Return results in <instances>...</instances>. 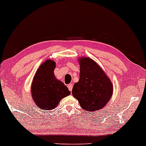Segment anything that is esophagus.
<instances>
[{"instance_id":"34e87169","label":"esophagus","mask_w":146,"mask_h":146,"mask_svg":"<svg viewBox=\"0 0 146 146\" xmlns=\"http://www.w3.org/2000/svg\"><path fill=\"white\" fill-rule=\"evenodd\" d=\"M68 88L70 91H71L72 89H73V84H69L68 85Z\"/></svg>"}]
</instances>
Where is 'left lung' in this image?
<instances>
[{"label":"left lung","mask_w":146,"mask_h":146,"mask_svg":"<svg viewBox=\"0 0 146 146\" xmlns=\"http://www.w3.org/2000/svg\"><path fill=\"white\" fill-rule=\"evenodd\" d=\"M80 63V80L73 86L72 94L83 109L89 112L101 109L111 98L113 84L93 60L82 58Z\"/></svg>","instance_id":"left-lung-1"}]
</instances>
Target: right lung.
<instances>
[{"label": "right lung", "mask_w": 146, "mask_h": 146, "mask_svg": "<svg viewBox=\"0 0 146 146\" xmlns=\"http://www.w3.org/2000/svg\"><path fill=\"white\" fill-rule=\"evenodd\" d=\"M56 63L51 60L41 64L31 84L33 100L40 109L52 110L62 99L71 94L68 88L56 78L53 70Z\"/></svg>", "instance_id": "right-lung-1"}]
</instances>
